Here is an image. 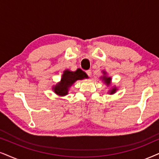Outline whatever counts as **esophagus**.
<instances>
[{
	"label": "esophagus",
	"mask_w": 159,
	"mask_h": 159,
	"mask_svg": "<svg viewBox=\"0 0 159 159\" xmlns=\"http://www.w3.org/2000/svg\"><path fill=\"white\" fill-rule=\"evenodd\" d=\"M86 73L88 75V76L91 77V76H92V71H91V70H87V71H86Z\"/></svg>",
	"instance_id": "1"
}]
</instances>
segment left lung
Returning <instances> with one entry per match:
<instances>
[{
    "mask_svg": "<svg viewBox=\"0 0 159 159\" xmlns=\"http://www.w3.org/2000/svg\"><path fill=\"white\" fill-rule=\"evenodd\" d=\"M100 79L103 81L104 84H106L107 86H109L111 84V77H109V76L107 75V73L106 71L103 70V75L100 77ZM118 89L116 86H113L112 87H111V89L108 90V93L110 94H114V93H116V91H117Z\"/></svg>",
    "mask_w": 159,
    "mask_h": 159,
    "instance_id": "left-lung-1",
    "label": "left lung"
}]
</instances>
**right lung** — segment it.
I'll return each mask as SVG.
<instances>
[{
    "mask_svg": "<svg viewBox=\"0 0 159 159\" xmlns=\"http://www.w3.org/2000/svg\"><path fill=\"white\" fill-rule=\"evenodd\" d=\"M84 78H88V75L81 69H77L74 72L67 69L63 72L61 81L53 86L52 90L58 96L64 97L68 94L70 88L75 81Z\"/></svg>",
    "mask_w": 159,
    "mask_h": 159,
    "instance_id": "add662e5",
    "label": "right lung"
}]
</instances>
